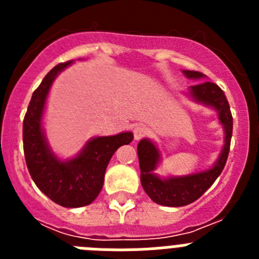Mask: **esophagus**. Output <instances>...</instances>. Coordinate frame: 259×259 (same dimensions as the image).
<instances>
[{
    "label": "esophagus",
    "instance_id": "obj_1",
    "mask_svg": "<svg viewBox=\"0 0 259 259\" xmlns=\"http://www.w3.org/2000/svg\"><path fill=\"white\" fill-rule=\"evenodd\" d=\"M146 134H148V130H146L144 125H136V127L134 128V139L136 141L143 139L144 136H146Z\"/></svg>",
    "mask_w": 259,
    "mask_h": 259
}]
</instances>
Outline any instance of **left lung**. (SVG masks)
Wrapping results in <instances>:
<instances>
[{
	"label": "left lung",
	"mask_w": 259,
	"mask_h": 259,
	"mask_svg": "<svg viewBox=\"0 0 259 259\" xmlns=\"http://www.w3.org/2000/svg\"><path fill=\"white\" fill-rule=\"evenodd\" d=\"M183 74L189 80L201 83L189 87L184 93L185 97L191 98L194 104L202 105L218 115V122L223 127V146L217 161L205 170L187 174V175L159 176L157 170L162 161L161 149L153 140L145 137L137 145L139 163L141 171V185L145 193L158 205L162 206L179 207L189 205L202 196L217 180L223 171L230 152L231 137H232V115L230 105L224 92L217 84L211 81L203 82L206 75L197 71L183 70Z\"/></svg>",
	"instance_id": "1"
}]
</instances>
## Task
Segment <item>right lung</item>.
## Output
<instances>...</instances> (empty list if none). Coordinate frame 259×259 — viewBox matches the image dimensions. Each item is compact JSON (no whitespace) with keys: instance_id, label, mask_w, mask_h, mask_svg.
Segmentation results:
<instances>
[{"instance_id":"1","label":"right lung","mask_w":259,"mask_h":259,"mask_svg":"<svg viewBox=\"0 0 259 259\" xmlns=\"http://www.w3.org/2000/svg\"><path fill=\"white\" fill-rule=\"evenodd\" d=\"M74 61L52 68L32 95L23 122V148L32 180L44 194L63 207L87 206L97 198L104 185L110 159L119 146L130 144L134 134L89 139L74 157L63 159L53 152L44 130L48 96L54 80Z\"/></svg>"}]
</instances>
